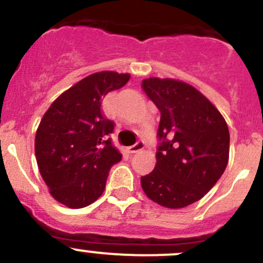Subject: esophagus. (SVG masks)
<instances>
[{
	"instance_id": "esophagus-1",
	"label": "esophagus",
	"mask_w": 263,
	"mask_h": 263,
	"mask_svg": "<svg viewBox=\"0 0 263 263\" xmlns=\"http://www.w3.org/2000/svg\"><path fill=\"white\" fill-rule=\"evenodd\" d=\"M142 149H144V142L139 141V142H136L135 145H131V146L127 147V152H128L129 154H134V153L140 152V150H142Z\"/></svg>"
}]
</instances>
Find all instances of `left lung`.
<instances>
[{"label": "left lung", "mask_w": 263, "mask_h": 263, "mask_svg": "<svg viewBox=\"0 0 263 263\" xmlns=\"http://www.w3.org/2000/svg\"><path fill=\"white\" fill-rule=\"evenodd\" d=\"M142 88L160 111L157 163L141 177L150 200L177 210L202 199L229 162L230 134L217 108L189 83L150 77Z\"/></svg>", "instance_id": "1"}]
</instances>
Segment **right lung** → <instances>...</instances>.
<instances>
[{"label":"right lung","instance_id":"obj_1","mask_svg":"<svg viewBox=\"0 0 263 263\" xmlns=\"http://www.w3.org/2000/svg\"><path fill=\"white\" fill-rule=\"evenodd\" d=\"M111 70L87 76L64 91L43 114L34 140L38 170L51 196L68 208H83L100 198L111 165L122 154L109 139L114 122L101 100L129 81Z\"/></svg>","mask_w":263,"mask_h":263}]
</instances>
